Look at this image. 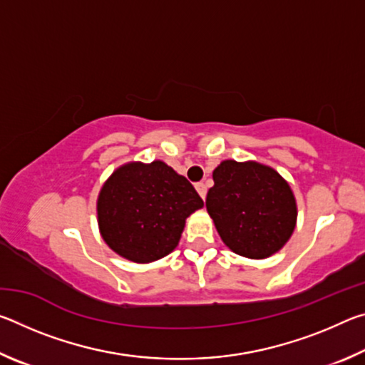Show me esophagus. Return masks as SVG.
<instances>
[{"instance_id": "esophagus-1", "label": "esophagus", "mask_w": 365, "mask_h": 365, "mask_svg": "<svg viewBox=\"0 0 365 365\" xmlns=\"http://www.w3.org/2000/svg\"><path fill=\"white\" fill-rule=\"evenodd\" d=\"M195 187H196V191H197V193H200V196L202 197V200H205V197H206V193H207V188H206V185L200 182V183H196Z\"/></svg>"}]
</instances>
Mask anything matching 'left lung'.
I'll use <instances>...</instances> for the list:
<instances>
[{
	"instance_id": "left-lung-1",
	"label": "left lung",
	"mask_w": 365,
	"mask_h": 365,
	"mask_svg": "<svg viewBox=\"0 0 365 365\" xmlns=\"http://www.w3.org/2000/svg\"><path fill=\"white\" fill-rule=\"evenodd\" d=\"M212 178L206 207L222 242L250 259H265L280 251L298 217L294 195L285 178L256 160L233 159L222 160Z\"/></svg>"
}]
</instances>
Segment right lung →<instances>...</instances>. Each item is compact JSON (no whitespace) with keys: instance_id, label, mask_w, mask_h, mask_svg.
I'll list each match as a JSON object with an SVG mask.
<instances>
[{"instance_id":"1","label":"right lung","mask_w":365,"mask_h":365,"mask_svg":"<svg viewBox=\"0 0 365 365\" xmlns=\"http://www.w3.org/2000/svg\"><path fill=\"white\" fill-rule=\"evenodd\" d=\"M202 206L193 185L163 160L128 163L103 185L98 225L114 252L148 264L177 248L185 220Z\"/></svg>"}]
</instances>
